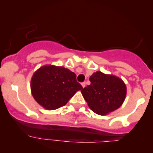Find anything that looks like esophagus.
<instances>
[{
  "mask_svg": "<svg viewBox=\"0 0 153 153\" xmlns=\"http://www.w3.org/2000/svg\"><path fill=\"white\" fill-rule=\"evenodd\" d=\"M81 85H82V88H85V82H82V83H81Z\"/></svg>",
  "mask_w": 153,
  "mask_h": 153,
  "instance_id": "esophagus-1",
  "label": "esophagus"
}]
</instances>
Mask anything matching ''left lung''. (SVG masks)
<instances>
[{
  "instance_id": "8db88e82",
  "label": "left lung",
  "mask_w": 153,
  "mask_h": 153,
  "mask_svg": "<svg viewBox=\"0 0 153 153\" xmlns=\"http://www.w3.org/2000/svg\"><path fill=\"white\" fill-rule=\"evenodd\" d=\"M89 80L91 84L82 88L81 93L93 111L106 115L122 106L127 94V88L122 79L97 71Z\"/></svg>"
}]
</instances>
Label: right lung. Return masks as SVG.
<instances>
[{"mask_svg": "<svg viewBox=\"0 0 153 153\" xmlns=\"http://www.w3.org/2000/svg\"><path fill=\"white\" fill-rule=\"evenodd\" d=\"M82 89L75 73L63 67L51 65L39 68L31 80L33 97L47 110L65 106L77 91Z\"/></svg>", "mask_w": 153, "mask_h": 153, "instance_id": "1", "label": "right lung"}]
</instances>
